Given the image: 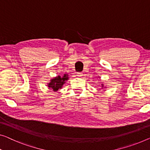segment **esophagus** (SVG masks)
<instances>
[{
    "instance_id": "esophagus-1",
    "label": "esophagus",
    "mask_w": 150,
    "mask_h": 150,
    "mask_svg": "<svg viewBox=\"0 0 150 150\" xmlns=\"http://www.w3.org/2000/svg\"><path fill=\"white\" fill-rule=\"evenodd\" d=\"M77 75L78 76V77H81V76L83 75H82V73L81 72H77Z\"/></svg>"
}]
</instances>
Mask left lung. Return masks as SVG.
<instances>
[{
    "label": "left lung",
    "instance_id": "1",
    "mask_svg": "<svg viewBox=\"0 0 150 150\" xmlns=\"http://www.w3.org/2000/svg\"><path fill=\"white\" fill-rule=\"evenodd\" d=\"M102 88H104V85H103V84L102 85Z\"/></svg>",
    "mask_w": 150,
    "mask_h": 150
}]
</instances>
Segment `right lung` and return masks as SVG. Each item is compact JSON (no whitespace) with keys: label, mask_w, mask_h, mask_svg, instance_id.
<instances>
[{"label":"right lung","mask_w":150,"mask_h":150,"mask_svg":"<svg viewBox=\"0 0 150 150\" xmlns=\"http://www.w3.org/2000/svg\"><path fill=\"white\" fill-rule=\"evenodd\" d=\"M68 75L64 74L62 77L59 75L57 77L53 78L50 80V82L48 83V87L53 89V91H57L59 89L62 88L63 84L65 83L67 80H68Z\"/></svg>","instance_id":"obj_1"}]
</instances>
